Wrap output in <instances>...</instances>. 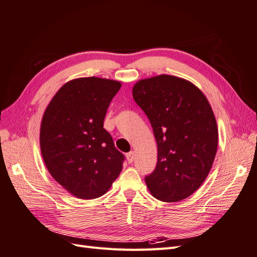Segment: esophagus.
I'll list each match as a JSON object with an SVG mask.
<instances>
[{
	"label": "esophagus",
	"mask_w": 257,
	"mask_h": 257,
	"mask_svg": "<svg viewBox=\"0 0 257 257\" xmlns=\"http://www.w3.org/2000/svg\"><path fill=\"white\" fill-rule=\"evenodd\" d=\"M135 156H136V153L134 152V151H131V152H129V153L126 155L127 161H128L129 164H131V163H133V162L135 161Z\"/></svg>",
	"instance_id": "obj_1"
}]
</instances>
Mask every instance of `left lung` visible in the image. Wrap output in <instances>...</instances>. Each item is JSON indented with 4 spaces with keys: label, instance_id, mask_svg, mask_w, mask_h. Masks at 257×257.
<instances>
[{
    "label": "left lung",
    "instance_id": "8db88e82",
    "mask_svg": "<svg viewBox=\"0 0 257 257\" xmlns=\"http://www.w3.org/2000/svg\"><path fill=\"white\" fill-rule=\"evenodd\" d=\"M157 143V165L146 177L150 193L162 202L193 194L208 176L218 147V127L203 92L186 79L159 75L133 88Z\"/></svg>",
    "mask_w": 257,
    "mask_h": 257
}]
</instances>
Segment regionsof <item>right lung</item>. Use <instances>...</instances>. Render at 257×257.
<instances>
[{"label":"right lung","mask_w":257,"mask_h":257,"mask_svg":"<svg viewBox=\"0 0 257 257\" xmlns=\"http://www.w3.org/2000/svg\"><path fill=\"white\" fill-rule=\"evenodd\" d=\"M121 82L98 77L66 82L44 110L40 149L45 166L78 199L106 193L122 169L123 155L103 128L108 105Z\"/></svg>","instance_id":"1"}]
</instances>
